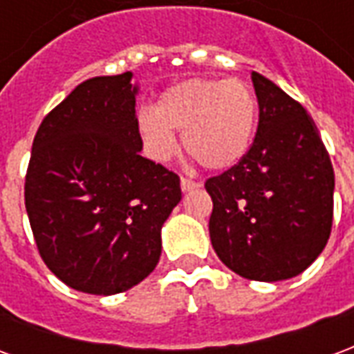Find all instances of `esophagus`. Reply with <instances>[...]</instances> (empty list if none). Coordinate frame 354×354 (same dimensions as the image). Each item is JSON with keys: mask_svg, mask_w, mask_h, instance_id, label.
<instances>
[{"mask_svg": "<svg viewBox=\"0 0 354 354\" xmlns=\"http://www.w3.org/2000/svg\"><path fill=\"white\" fill-rule=\"evenodd\" d=\"M180 185H182V192H192V189L201 187L199 182H193L189 178H182V180H180Z\"/></svg>", "mask_w": 354, "mask_h": 354, "instance_id": "obj_1", "label": "esophagus"}]
</instances>
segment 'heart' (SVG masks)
<instances>
[{
	"label": "heart",
	"mask_w": 354,
	"mask_h": 354,
	"mask_svg": "<svg viewBox=\"0 0 354 354\" xmlns=\"http://www.w3.org/2000/svg\"><path fill=\"white\" fill-rule=\"evenodd\" d=\"M258 124V102L241 81L192 77L169 87L155 109H142L140 136L155 161H170L184 136L187 153L212 170H225L245 159Z\"/></svg>",
	"instance_id": "obj_1"
}]
</instances>
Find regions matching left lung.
<instances>
[{
	"instance_id": "1",
	"label": "left lung",
	"mask_w": 354,
	"mask_h": 354,
	"mask_svg": "<svg viewBox=\"0 0 354 354\" xmlns=\"http://www.w3.org/2000/svg\"><path fill=\"white\" fill-rule=\"evenodd\" d=\"M260 121L245 159L208 178L210 241L245 279H292L324 250L334 220V169L305 108L252 72Z\"/></svg>"
}]
</instances>
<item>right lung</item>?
<instances>
[{"label": "right lung", "instance_id": "right-lung-1", "mask_svg": "<svg viewBox=\"0 0 354 354\" xmlns=\"http://www.w3.org/2000/svg\"><path fill=\"white\" fill-rule=\"evenodd\" d=\"M132 73L83 81L35 132L24 203L39 256L70 288L111 296L161 256L180 178L140 155Z\"/></svg>", "mask_w": 354, "mask_h": 354}]
</instances>
